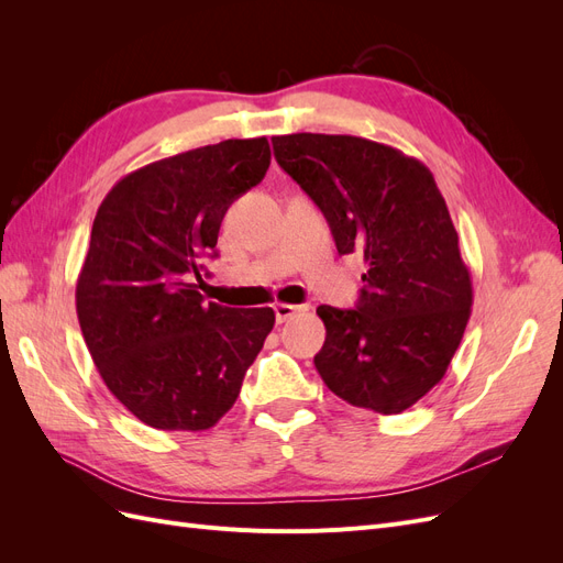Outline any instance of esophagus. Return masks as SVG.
<instances>
[{
    "label": "esophagus",
    "mask_w": 563,
    "mask_h": 563,
    "mask_svg": "<svg viewBox=\"0 0 563 563\" xmlns=\"http://www.w3.org/2000/svg\"><path fill=\"white\" fill-rule=\"evenodd\" d=\"M300 312H308V305H291V302H277L275 305V317H277L279 323L294 319Z\"/></svg>",
    "instance_id": "1"
}]
</instances>
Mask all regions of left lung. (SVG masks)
<instances>
[{
	"label": "left lung",
	"instance_id": "left-lung-1",
	"mask_svg": "<svg viewBox=\"0 0 563 563\" xmlns=\"http://www.w3.org/2000/svg\"><path fill=\"white\" fill-rule=\"evenodd\" d=\"M275 157L329 220L338 253L366 263L356 310L319 305L314 366L352 406L395 416L444 378L472 312V277L434 176L356 135L291 133Z\"/></svg>",
	"mask_w": 563,
	"mask_h": 563
}]
</instances>
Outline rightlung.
Wrapping results in <instances>:
<instances>
[{"instance_id": "obj_1", "label": "right lung", "mask_w": 563, "mask_h": 563, "mask_svg": "<svg viewBox=\"0 0 563 563\" xmlns=\"http://www.w3.org/2000/svg\"><path fill=\"white\" fill-rule=\"evenodd\" d=\"M267 166L265 135L203 145L135 168L98 207L77 277L79 327L100 378L150 428H213L275 327L272 308L207 305L190 282L216 255L230 203Z\"/></svg>"}]
</instances>
